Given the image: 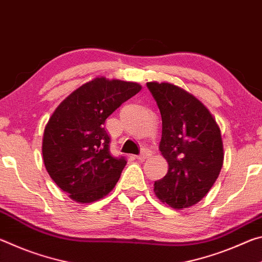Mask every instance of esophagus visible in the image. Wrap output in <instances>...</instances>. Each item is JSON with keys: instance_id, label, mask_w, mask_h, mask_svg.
Wrapping results in <instances>:
<instances>
[{"instance_id": "34e87169", "label": "esophagus", "mask_w": 262, "mask_h": 262, "mask_svg": "<svg viewBox=\"0 0 262 262\" xmlns=\"http://www.w3.org/2000/svg\"><path fill=\"white\" fill-rule=\"evenodd\" d=\"M151 155H152V152H151V150L150 149H143V151H142L139 156H137V159H139V161H144V159H147V158H149V157H151Z\"/></svg>"}]
</instances>
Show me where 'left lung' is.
I'll use <instances>...</instances> for the list:
<instances>
[{"instance_id":"1","label":"left lung","mask_w":262,"mask_h":262,"mask_svg":"<svg viewBox=\"0 0 262 262\" xmlns=\"http://www.w3.org/2000/svg\"><path fill=\"white\" fill-rule=\"evenodd\" d=\"M147 86L161 111L159 150L168 164L166 176L155 181V194L174 209H185L200 202L219 178L224 161L220 127L183 88L156 81Z\"/></svg>"}]
</instances>
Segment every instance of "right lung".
I'll use <instances>...</instances> for the list:
<instances>
[{
	"label": "right lung",
	"instance_id": "1",
	"mask_svg": "<svg viewBox=\"0 0 262 262\" xmlns=\"http://www.w3.org/2000/svg\"><path fill=\"white\" fill-rule=\"evenodd\" d=\"M141 89L136 82L96 77L73 91L53 112L43 130V164L72 200L98 201L118 183L127 162L111 155L104 123Z\"/></svg>",
	"mask_w": 262,
	"mask_h": 262
}]
</instances>
